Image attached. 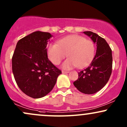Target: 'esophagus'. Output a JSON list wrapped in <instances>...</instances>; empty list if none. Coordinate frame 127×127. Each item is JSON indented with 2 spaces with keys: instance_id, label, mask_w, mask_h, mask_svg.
Here are the masks:
<instances>
[{
  "instance_id": "esophagus-1",
  "label": "esophagus",
  "mask_w": 127,
  "mask_h": 127,
  "mask_svg": "<svg viewBox=\"0 0 127 127\" xmlns=\"http://www.w3.org/2000/svg\"><path fill=\"white\" fill-rule=\"evenodd\" d=\"M68 73H69V72H67V71H63V70L62 71V73H63V74Z\"/></svg>"
}]
</instances>
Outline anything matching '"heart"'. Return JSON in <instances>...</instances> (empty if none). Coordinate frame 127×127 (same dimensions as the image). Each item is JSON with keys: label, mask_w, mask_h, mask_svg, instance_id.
I'll list each match as a JSON object with an SVG mask.
<instances>
[{"label": "heart", "mask_w": 127, "mask_h": 127, "mask_svg": "<svg viewBox=\"0 0 127 127\" xmlns=\"http://www.w3.org/2000/svg\"><path fill=\"white\" fill-rule=\"evenodd\" d=\"M94 52L95 46L93 42L76 34L64 37L57 44L51 43L47 49L48 59L55 65L59 64L67 55L68 59L62 64V67L65 70L76 66L84 67L93 59Z\"/></svg>", "instance_id": "obj_1"}]
</instances>
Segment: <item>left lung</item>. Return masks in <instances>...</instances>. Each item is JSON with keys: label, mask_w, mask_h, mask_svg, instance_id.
Wrapping results in <instances>:
<instances>
[{"label": "left lung", "mask_w": 127, "mask_h": 127, "mask_svg": "<svg viewBox=\"0 0 127 127\" xmlns=\"http://www.w3.org/2000/svg\"><path fill=\"white\" fill-rule=\"evenodd\" d=\"M94 43L96 54L88 67L78 73V80L73 82L81 93L93 94L102 89L108 82L112 73V50L104 39L92 32H84Z\"/></svg>", "instance_id": "obj_1"}]
</instances>
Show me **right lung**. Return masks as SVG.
<instances>
[{
  "mask_svg": "<svg viewBox=\"0 0 127 127\" xmlns=\"http://www.w3.org/2000/svg\"><path fill=\"white\" fill-rule=\"evenodd\" d=\"M52 35L34 32L17 42L12 59V72L18 87L33 98L47 95L62 71L49 60L47 46Z\"/></svg>",
  "mask_w": 127,
  "mask_h": 127,
  "instance_id": "1",
  "label": "right lung"
}]
</instances>
